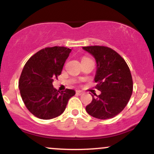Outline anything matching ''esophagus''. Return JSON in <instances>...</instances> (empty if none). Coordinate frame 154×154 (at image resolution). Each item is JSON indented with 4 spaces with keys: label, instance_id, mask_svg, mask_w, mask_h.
<instances>
[{
    "label": "esophagus",
    "instance_id": "esophagus-1",
    "mask_svg": "<svg viewBox=\"0 0 154 154\" xmlns=\"http://www.w3.org/2000/svg\"><path fill=\"white\" fill-rule=\"evenodd\" d=\"M76 94L78 95H81L83 94V92L81 91H76Z\"/></svg>",
    "mask_w": 154,
    "mask_h": 154
}]
</instances>
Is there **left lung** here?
Returning a JSON list of instances; mask_svg holds the SVG:
<instances>
[{
	"mask_svg": "<svg viewBox=\"0 0 154 154\" xmlns=\"http://www.w3.org/2000/svg\"><path fill=\"white\" fill-rule=\"evenodd\" d=\"M96 61L94 80L100 95H92L86 106L88 114L100 119L114 117L125 109L132 93L133 83L130 70L119 54L104 46L82 47Z\"/></svg>",
	"mask_w": 154,
	"mask_h": 154,
	"instance_id": "1",
	"label": "left lung"
}]
</instances>
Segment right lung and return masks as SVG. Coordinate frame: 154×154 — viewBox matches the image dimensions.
<instances>
[{
    "label": "right lung",
    "mask_w": 154,
    "mask_h": 154,
    "mask_svg": "<svg viewBox=\"0 0 154 154\" xmlns=\"http://www.w3.org/2000/svg\"><path fill=\"white\" fill-rule=\"evenodd\" d=\"M71 51L66 47L45 48L32 56L24 65L19 88L26 107L36 117L51 119L60 116L69 99L75 95L74 90L60 92L53 85Z\"/></svg>",
    "instance_id": "1"
}]
</instances>
